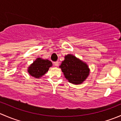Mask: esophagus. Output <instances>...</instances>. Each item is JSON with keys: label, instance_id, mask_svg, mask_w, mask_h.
Listing matches in <instances>:
<instances>
[{"label": "esophagus", "instance_id": "34e87169", "mask_svg": "<svg viewBox=\"0 0 121 121\" xmlns=\"http://www.w3.org/2000/svg\"><path fill=\"white\" fill-rule=\"evenodd\" d=\"M54 64L55 66H58V61H55L54 62Z\"/></svg>", "mask_w": 121, "mask_h": 121}]
</instances>
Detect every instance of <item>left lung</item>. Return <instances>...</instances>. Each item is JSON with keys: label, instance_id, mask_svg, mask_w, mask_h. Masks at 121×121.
Instances as JSON below:
<instances>
[{"label": "left lung", "instance_id": "1", "mask_svg": "<svg viewBox=\"0 0 121 121\" xmlns=\"http://www.w3.org/2000/svg\"><path fill=\"white\" fill-rule=\"evenodd\" d=\"M64 58L60 68L65 78L74 84L82 83L90 74L87 64L72 54L67 55Z\"/></svg>", "mask_w": 121, "mask_h": 121}]
</instances>
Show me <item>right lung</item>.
I'll use <instances>...</instances> for the list:
<instances>
[{"instance_id":"right-lung-1","label":"right lung","mask_w":121,"mask_h":121,"mask_svg":"<svg viewBox=\"0 0 121 121\" xmlns=\"http://www.w3.org/2000/svg\"><path fill=\"white\" fill-rule=\"evenodd\" d=\"M52 65L53 64L48 60L37 58L29 67L27 71L31 76L36 78H39L44 75Z\"/></svg>"}]
</instances>
